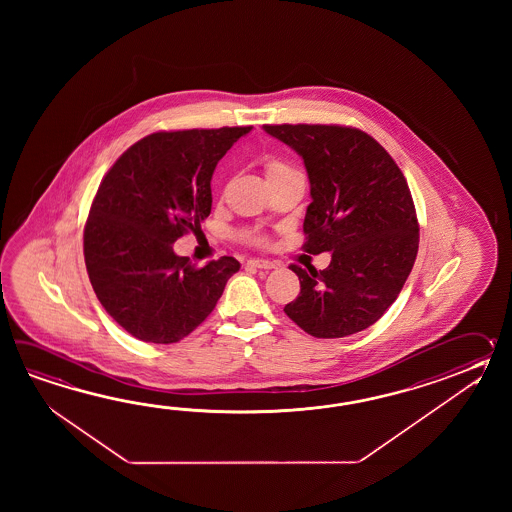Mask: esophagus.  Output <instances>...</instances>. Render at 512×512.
Listing matches in <instances>:
<instances>
[{
	"instance_id": "34e87169",
	"label": "esophagus",
	"mask_w": 512,
	"mask_h": 512,
	"mask_svg": "<svg viewBox=\"0 0 512 512\" xmlns=\"http://www.w3.org/2000/svg\"><path fill=\"white\" fill-rule=\"evenodd\" d=\"M249 267H256V269H263V271H271L276 265L269 260H249L247 261Z\"/></svg>"
}]
</instances>
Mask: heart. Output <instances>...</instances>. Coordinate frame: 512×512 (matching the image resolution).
I'll list each match as a JSON object with an SVG mask.
<instances>
[{
    "label": "heart",
    "instance_id": "obj_1",
    "mask_svg": "<svg viewBox=\"0 0 512 512\" xmlns=\"http://www.w3.org/2000/svg\"><path fill=\"white\" fill-rule=\"evenodd\" d=\"M287 172H294V170L289 164L283 163V161L272 159V161H269V164H267V177H271V175L287 174ZM243 238L249 241H260L254 234H251V232H245Z\"/></svg>",
    "mask_w": 512,
    "mask_h": 512
}]
</instances>
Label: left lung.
I'll return each mask as SVG.
<instances>
[{
    "label": "left lung",
    "instance_id": "1",
    "mask_svg": "<svg viewBox=\"0 0 512 512\" xmlns=\"http://www.w3.org/2000/svg\"><path fill=\"white\" fill-rule=\"evenodd\" d=\"M304 159L311 203L305 252H331L324 271L291 265L300 294L285 315L316 338L375 324L401 293L419 249V225L403 172L368 133L346 126H263Z\"/></svg>",
    "mask_w": 512,
    "mask_h": 512
}]
</instances>
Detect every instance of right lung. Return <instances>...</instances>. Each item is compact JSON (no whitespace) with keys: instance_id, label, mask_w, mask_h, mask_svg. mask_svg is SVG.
I'll list each match as a JSON object with an SVG mask.
<instances>
[{"instance_id":"1","label":"right lung","mask_w":512,"mask_h":512,"mask_svg":"<svg viewBox=\"0 0 512 512\" xmlns=\"http://www.w3.org/2000/svg\"><path fill=\"white\" fill-rule=\"evenodd\" d=\"M252 126L159 131L135 142L98 186L84 229L87 274L102 307L142 342L174 344L218 304L240 261L205 267L174 243L201 230L219 159Z\"/></svg>"}]
</instances>
